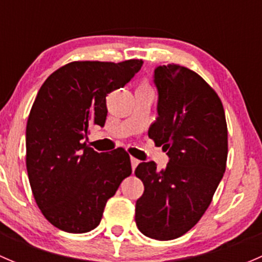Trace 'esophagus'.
<instances>
[{
  "label": "esophagus",
  "instance_id": "esophagus-1",
  "mask_svg": "<svg viewBox=\"0 0 262 262\" xmlns=\"http://www.w3.org/2000/svg\"><path fill=\"white\" fill-rule=\"evenodd\" d=\"M130 163H132V170H136V167L137 166H138V163H139V161L137 160V158H134V157H130Z\"/></svg>",
  "mask_w": 262,
  "mask_h": 262
}]
</instances>
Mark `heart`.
Segmentation results:
<instances>
[{
  "label": "heart",
  "mask_w": 262,
  "mask_h": 262,
  "mask_svg": "<svg viewBox=\"0 0 262 262\" xmlns=\"http://www.w3.org/2000/svg\"><path fill=\"white\" fill-rule=\"evenodd\" d=\"M139 89H142V90H150V86L147 83V82H143V83H142L141 86H139Z\"/></svg>",
  "instance_id": "1"
}]
</instances>
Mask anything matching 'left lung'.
Instances as JSON below:
<instances>
[{
  "instance_id": "obj_1",
  "label": "left lung",
  "mask_w": 262,
  "mask_h": 262,
  "mask_svg": "<svg viewBox=\"0 0 262 262\" xmlns=\"http://www.w3.org/2000/svg\"><path fill=\"white\" fill-rule=\"evenodd\" d=\"M158 118L148 136L167 152L158 171L142 162L136 176L144 192L136 204V223L158 241L181 237L208 209L226 171L228 130L221 99L196 72L179 64L155 71Z\"/></svg>"
}]
</instances>
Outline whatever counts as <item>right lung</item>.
<instances>
[{"mask_svg":"<svg viewBox=\"0 0 262 262\" xmlns=\"http://www.w3.org/2000/svg\"><path fill=\"white\" fill-rule=\"evenodd\" d=\"M143 60H76L47 78L26 124V170L34 199L47 221L68 233L99 226L106 202L132 173L124 148L97 153L90 129L104 126L106 96L124 87Z\"/></svg>","mask_w":262,"mask_h":262,"instance_id":"right-lung-1","label":"right lung"}]
</instances>
